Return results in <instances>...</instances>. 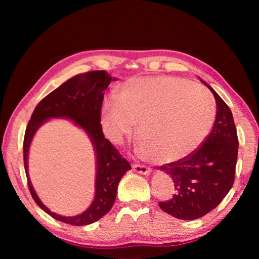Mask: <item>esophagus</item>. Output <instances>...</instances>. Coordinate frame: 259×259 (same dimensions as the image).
<instances>
[{
    "label": "esophagus",
    "mask_w": 259,
    "mask_h": 259,
    "mask_svg": "<svg viewBox=\"0 0 259 259\" xmlns=\"http://www.w3.org/2000/svg\"><path fill=\"white\" fill-rule=\"evenodd\" d=\"M133 169L135 171H137L139 174H143V175H148L151 172V168L147 165H144V164H138V163H135L133 165Z\"/></svg>",
    "instance_id": "obj_1"
}]
</instances>
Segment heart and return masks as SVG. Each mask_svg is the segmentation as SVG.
Masks as SVG:
<instances>
[{
    "mask_svg": "<svg viewBox=\"0 0 259 259\" xmlns=\"http://www.w3.org/2000/svg\"><path fill=\"white\" fill-rule=\"evenodd\" d=\"M216 105L202 85L174 76L125 81L119 96L108 95L102 126L113 143H122L138 123L140 151L155 162H174L194 153L209 135Z\"/></svg>",
    "mask_w": 259,
    "mask_h": 259,
    "instance_id": "heart-1",
    "label": "heart"
}]
</instances>
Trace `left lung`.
Returning <instances> with one entry per match:
<instances>
[{
  "label": "left lung",
  "instance_id": "left-lung-1",
  "mask_svg": "<svg viewBox=\"0 0 259 259\" xmlns=\"http://www.w3.org/2000/svg\"><path fill=\"white\" fill-rule=\"evenodd\" d=\"M217 105L214 124L198 150L187 157L161 165L175 184L176 194L159 202L160 208L178 219L192 221L211 211L233 186L238 160V135L230 107L211 87Z\"/></svg>",
  "mask_w": 259,
  "mask_h": 259
}]
</instances>
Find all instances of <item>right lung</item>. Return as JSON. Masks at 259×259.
Wrapping results in <instances>:
<instances>
[{
    "label": "right lung",
    "instance_id": "add662e5",
    "mask_svg": "<svg viewBox=\"0 0 259 259\" xmlns=\"http://www.w3.org/2000/svg\"><path fill=\"white\" fill-rule=\"evenodd\" d=\"M114 80L115 78L109 76L106 71H91L69 78L37 104L25 131L24 165L30 194L38 207L57 221L66 224L89 225L106 214L115 201L119 182L131 169L129 162L104 137L100 124L104 91ZM51 117H66L81 126L91 137L96 151L98 175L94 202L84 213L74 218L59 217L50 212L38 199L28 177L27 159L30 142L36 130Z\"/></svg>",
    "mask_w": 259,
    "mask_h": 259
}]
</instances>
